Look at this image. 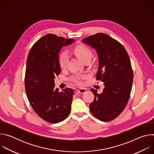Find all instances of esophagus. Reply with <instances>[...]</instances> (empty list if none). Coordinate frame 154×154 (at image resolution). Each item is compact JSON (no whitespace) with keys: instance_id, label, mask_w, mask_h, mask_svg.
<instances>
[{"instance_id":"obj_1","label":"esophagus","mask_w":154,"mask_h":154,"mask_svg":"<svg viewBox=\"0 0 154 154\" xmlns=\"http://www.w3.org/2000/svg\"><path fill=\"white\" fill-rule=\"evenodd\" d=\"M86 89H85V88H80V89H79L78 90H77V91H78V93H80V94H83V93H85V92H86Z\"/></svg>"}]
</instances>
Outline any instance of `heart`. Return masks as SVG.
I'll return each instance as SVG.
<instances>
[{"label": "heart", "instance_id": "1", "mask_svg": "<svg viewBox=\"0 0 154 154\" xmlns=\"http://www.w3.org/2000/svg\"><path fill=\"white\" fill-rule=\"evenodd\" d=\"M74 54L83 63L87 60H91L93 57L92 51L83 44H80L75 46L73 49ZM69 61V56L66 52H63L59 54L58 63L61 68H65L66 67ZM85 77L80 75H74L71 77V80L77 85H82V79Z\"/></svg>", "mask_w": 154, "mask_h": 154}]
</instances>
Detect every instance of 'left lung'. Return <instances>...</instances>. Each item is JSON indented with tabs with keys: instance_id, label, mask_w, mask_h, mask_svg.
Here are the masks:
<instances>
[{
	"instance_id": "left-lung-1",
	"label": "left lung",
	"mask_w": 154,
	"mask_h": 154,
	"mask_svg": "<svg viewBox=\"0 0 154 154\" xmlns=\"http://www.w3.org/2000/svg\"><path fill=\"white\" fill-rule=\"evenodd\" d=\"M82 41L96 51L99 57L96 80L105 86L100 94L91 90L94 99L90 105V112L102 121H112L122 112L130 98L134 79L130 58L122 45L106 34L96 33Z\"/></svg>"
}]
</instances>
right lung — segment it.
Wrapping results in <instances>:
<instances>
[{
    "label": "right lung",
    "mask_w": 154,
    "mask_h": 154,
    "mask_svg": "<svg viewBox=\"0 0 154 154\" xmlns=\"http://www.w3.org/2000/svg\"><path fill=\"white\" fill-rule=\"evenodd\" d=\"M75 40L49 33L38 40L27 57L25 88L35 112L43 120L56 124L68 117L74 94L71 88L59 92L55 88L54 79L61 72L59 52L64 46Z\"/></svg>",
    "instance_id": "right-lung-1"
}]
</instances>
